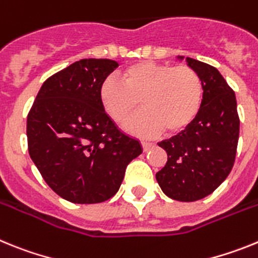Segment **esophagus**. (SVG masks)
<instances>
[{"mask_svg":"<svg viewBox=\"0 0 258 258\" xmlns=\"http://www.w3.org/2000/svg\"><path fill=\"white\" fill-rule=\"evenodd\" d=\"M151 146H152V143L145 142V141H143V142H142V149H143V151H147V150L151 149Z\"/></svg>","mask_w":258,"mask_h":258,"instance_id":"obj_1","label":"esophagus"}]
</instances>
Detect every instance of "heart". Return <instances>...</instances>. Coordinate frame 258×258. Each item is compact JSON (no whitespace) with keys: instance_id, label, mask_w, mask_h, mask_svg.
Returning a JSON list of instances; mask_svg holds the SVG:
<instances>
[{"instance_id":"b5f03b06","label":"heart","mask_w":258,"mask_h":258,"mask_svg":"<svg viewBox=\"0 0 258 258\" xmlns=\"http://www.w3.org/2000/svg\"><path fill=\"white\" fill-rule=\"evenodd\" d=\"M121 81L108 77L99 88V102L109 118L127 121L141 108L146 111L125 125L138 136L160 132L179 133L197 118L203 101L199 75L187 66L138 61L120 74Z\"/></svg>"}]
</instances>
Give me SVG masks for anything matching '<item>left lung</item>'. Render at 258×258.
Returning a JSON list of instances; mask_svg holds the SVG:
<instances>
[{"instance_id":"obj_1","label":"left lung","mask_w":258,"mask_h":258,"mask_svg":"<svg viewBox=\"0 0 258 258\" xmlns=\"http://www.w3.org/2000/svg\"><path fill=\"white\" fill-rule=\"evenodd\" d=\"M186 64L202 79V107L190 126L157 143L168 161L156 181L170 199L195 202L211 195L231 172L240 121L235 93L217 68L192 58H186Z\"/></svg>"}]
</instances>
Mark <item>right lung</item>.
<instances>
[{
	"label": "right lung",
	"mask_w": 258,
	"mask_h": 258,
	"mask_svg": "<svg viewBox=\"0 0 258 258\" xmlns=\"http://www.w3.org/2000/svg\"><path fill=\"white\" fill-rule=\"evenodd\" d=\"M118 63L81 59L41 86L27 117L28 151L54 192L76 204L112 198L126 165L142 154L99 102V88Z\"/></svg>",
	"instance_id": "add662e5"
}]
</instances>
